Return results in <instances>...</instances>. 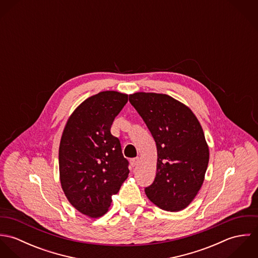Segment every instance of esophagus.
Segmentation results:
<instances>
[{"label":"esophagus","mask_w":258,"mask_h":258,"mask_svg":"<svg viewBox=\"0 0 258 258\" xmlns=\"http://www.w3.org/2000/svg\"><path fill=\"white\" fill-rule=\"evenodd\" d=\"M139 158H134V159H132L131 161H130V164H131V166L134 168V167H136V166H138V164H139Z\"/></svg>","instance_id":"obj_1"}]
</instances>
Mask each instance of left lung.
Instances as JSON below:
<instances>
[{"mask_svg":"<svg viewBox=\"0 0 258 258\" xmlns=\"http://www.w3.org/2000/svg\"><path fill=\"white\" fill-rule=\"evenodd\" d=\"M129 101L157 145V173L148 199L167 212H180L196 198L210 159L203 128L188 106L170 95L135 92Z\"/></svg>","mask_w":258,"mask_h":258,"instance_id":"obj_1","label":"left lung"}]
</instances>
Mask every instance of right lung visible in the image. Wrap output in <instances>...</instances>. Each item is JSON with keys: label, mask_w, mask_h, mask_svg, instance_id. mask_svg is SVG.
Listing matches in <instances>:
<instances>
[{"label": "right lung", "mask_w": 258, "mask_h": 258, "mask_svg": "<svg viewBox=\"0 0 258 258\" xmlns=\"http://www.w3.org/2000/svg\"><path fill=\"white\" fill-rule=\"evenodd\" d=\"M128 94L101 91L81 102L69 117L58 151L59 180L71 205L82 215H105L111 197L128 178V161L111 134L115 117Z\"/></svg>", "instance_id": "add662e5"}]
</instances>
